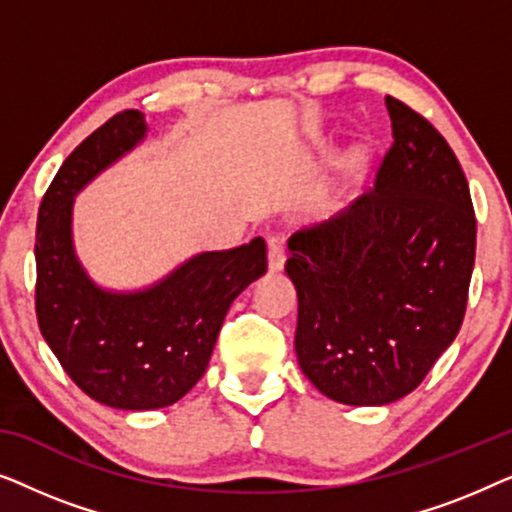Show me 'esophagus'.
Masks as SVG:
<instances>
[{
  "label": "esophagus",
  "mask_w": 512,
  "mask_h": 512,
  "mask_svg": "<svg viewBox=\"0 0 512 512\" xmlns=\"http://www.w3.org/2000/svg\"><path fill=\"white\" fill-rule=\"evenodd\" d=\"M286 263V251L282 237H270L268 240V268L270 272H279Z\"/></svg>",
  "instance_id": "1"
}]
</instances>
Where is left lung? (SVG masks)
Returning <instances> with one entry per match:
<instances>
[{"label": "left lung", "instance_id": "obj_1", "mask_svg": "<svg viewBox=\"0 0 512 512\" xmlns=\"http://www.w3.org/2000/svg\"><path fill=\"white\" fill-rule=\"evenodd\" d=\"M391 142L375 188L291 235L296 354L307 380L345 405H387L417 389L464 321L475 212L457 156L387 95Z\"/></svg>", "mask_w": 512, "mask_h": 512}]
</instances>
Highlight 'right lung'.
I'll use <instances>...</instances> for the list:
<instances>
[{
	"label": "right lung",
	"instance_id": "right-lung-1",
	"mask_svg": "<svg viewBox=\"0 0 512 512\" xmlns=\"http://www.w3.org/2000/svg\"><path fill=\"white\" fill-rule=\"evenodd\" d=\"M146 135L144 116L125 109L83 139L55 174L37 221L39 331L83 394L118 410L177 403L205 375L228 307L268 270L263 237L205 251L158 284L104 291L72 244L74 195Z\"/></svg>",
	"mask_w": 512,
	"mask_h": 512
}]
</instances>
